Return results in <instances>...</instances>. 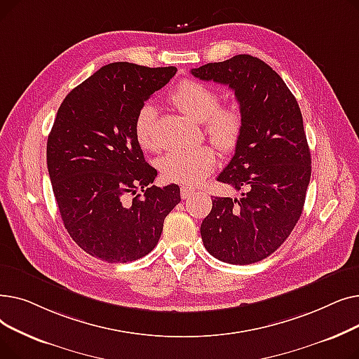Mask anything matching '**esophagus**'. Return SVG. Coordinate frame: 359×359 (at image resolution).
<instances>
[{"mask_svg": "<svg viewBox=\"0 0 359 359\" xmlns=\"http://www.w3.org/2000/svg\"><path fill=\"white\" fill-rule=\"evenodd\" d=\"M194 194H195V189H192V187L183 186L182 189H180V196H182V199H189Z\"/></svg>", "mask_w": 359, "mask_h": 359, "instance_id": "1", "label": "esophagus"}]
</instances>
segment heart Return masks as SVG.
Segmentation results:
<instances>
[{
  "label": "heart",
  "instance_id": "b5f03b06",
  "mask_svg": "<svg viewBox=\"0 0 359 359\" xmlns=\"http://www.w3.org/2000/svg\"><path fill=\"white\" fill-rule=\"evenodd\" d=\"M168 100L187 118L202 122L206 137L222 153H231L237 148L244 128L243 113L236 104H219V94L215 88L196 80H183L170 93ZM156 122V106L142 104L137 111L134 132L144 149L154 151L158 148ZM215 161L211 147H199L168 151L158 158L157 167L165 180L198 184L212 172Z\"/></svg>",
  "mask_w": 359,
  "mask_h": 359
}]
</instances>
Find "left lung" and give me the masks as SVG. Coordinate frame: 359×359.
Here are the masks:
<instances>
[{
  "instance_id": "8db88e82",
  "label": "left lung",
  "mask_w": 359,
  "mask_h": 359,
  "mask_svg": "<svg viewBox=\"0 0 359 359\" xmlns=\"http://www.w3.org/2000/svg\"><path fill=\"white\" fill-rule=\"evenodd\" d=\"M191 72L233 88L244 119L234 156L217 177L243 194L212 196L201 224L203 246L221 262L250 265L279 249L303 212L311 176L303 116L284 80L256 56L236 55Z\"/></svg>"
}]
</instances>
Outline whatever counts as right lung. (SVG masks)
Masks as SVG:
<instances>
[{"instance_id":"1","label":"right lung","mask_w":359,"mask_h":359,"mask_svg":"<svg viewBox=\"0 0 359 359\" xmlns=\"http://www.w3.org/2000/svg\"><path fill=\"white\" fill-rule=\"evenodd\" d=\"M176 67L129 62L102 67L61 103L46 145L53 195L71 238L93 257L126 263L160 240L180 187L151 184V167L135 138L137 111Z\"/></svg>"}]
</instances>
